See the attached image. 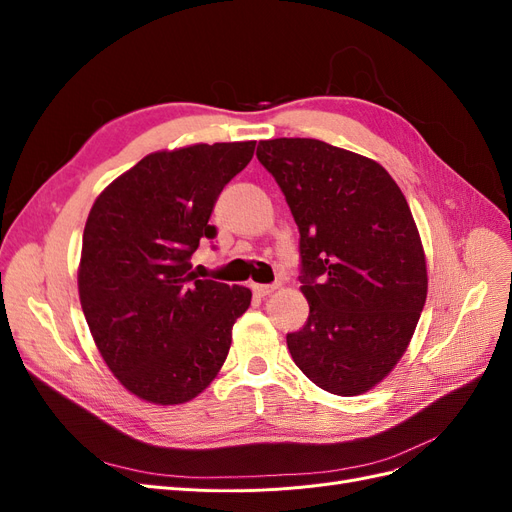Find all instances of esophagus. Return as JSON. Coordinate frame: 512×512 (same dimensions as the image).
Segmentation results:
<instances>
[{
    "label": "esophagus",
    "instance_id": "esophagus-1",
    "mask_svg": "<svg viewBox=\"0 0 512 512\" xmlns=\"http://www.w3.org/2000/svg\"><path fill=\"white\" fill-rule=\"evenodd\" d=\"M275 288L277 286H273V284H252V290L256 297H267V294H271Z\"/></svg>",
    "mask_w": 512,
    "mask_h": 512
}]
</instances>
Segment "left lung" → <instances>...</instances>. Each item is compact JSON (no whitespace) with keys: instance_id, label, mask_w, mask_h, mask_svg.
I'll return each mask as SVG.
<instances>
[{"instance_id":"left-lung-1","label":"left lung","mask_w":512,"mask_h":512,"mask_svg":"<svg viewBox=\"0 0 512 512\" xmlns=\"http://www.w3.org/2000/svg\"><path fill=\"white\" fill-rule=\"evenodd\" d=\"M301 232L303 329L292 361L320 389L354 397L404 356L427 299L421 235L393 177L371 158L318 138L260 141Z\"/></svg>"}]
</instances>
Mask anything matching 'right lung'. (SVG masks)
<instances>
[{"mask_svg":"<svg viewBox=\"0 0 512 512\" xmlns=\"http://www.w3.org/2000/svg\"><path fill=\"white\" fill-rule=\"evenodd\" d=\"M256 141L149 153L96 198L83 232L79 299L91 337L121 386L179 406L218 376L252 292L198 280L192 254L224 185Z\"/></svg>","mask_w":512,"mask_h":512,"instance_id":"1","label":"right lung"}]
</instances>
